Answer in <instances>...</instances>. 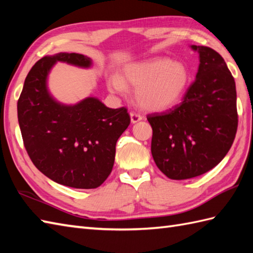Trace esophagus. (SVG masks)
Listing matches in <instances>:
<instances>
[{
  "label": "esophagus",
  "mask_w": 253,
  "mask_h": 253,
  "mask_svg": "<svg viewBox=\"0 0 253 253\" xmlns=\"http://www.w3.org/2000/svg\"><path fill=\"white\" fill-rule=\"evenodd\" d=\"M141 120H142V116L140 114H138V113H135V112L130 113V121L132 124H135Z\"/></svg>",
  "instance_id": "34e87169"
}]
</instances>
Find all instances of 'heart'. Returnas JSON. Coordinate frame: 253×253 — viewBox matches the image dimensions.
<instances>
[{"instance_id":"b5f03b06","label":"heart","mask_w":253,"mask_h":253,"mask_svg":"<svg viewBox=\"0 0 253 253\" xmlns=\"http://www.w3.org/2000/svg\"><path fill=\"white\" fill-rule=\"evenodd\" d=\"M190 75L182 63L169 58L130 64L124 69L123 79L112 76L107 87L114 93L125 94L127 85L137 88L136 99L142 109L166 111L174 106L185 94Z\"/></svg>"}]
</instances>
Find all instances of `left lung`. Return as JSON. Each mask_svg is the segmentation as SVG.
<instances>
[{"mask_svg":"<svg viewBox=\"0 0 253 253\" xmlns=\"http://www.w3.org/2000/svg\"><path fill=\"white\" fill-rule=\"evenodd\" d=\"M191 49L198 51L200 64L182 102L147 116L154 162L176 180L215 168L232 147L238 126L236 84L224 58L211 47Z\"/></svg>","mask_w":253,"mask_h":253,"instance_id":"1","label":"left lung"}]
</instances>
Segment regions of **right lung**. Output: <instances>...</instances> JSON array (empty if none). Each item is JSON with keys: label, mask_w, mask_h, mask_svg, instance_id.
Returning <instances> with one entry per match:
<instances>
[{"label": "right lung", "mask_w": 253, "mask_h": 253, "mask_svg": "<svg viewBox=\"0 0 253 253\" xmlns=\"http://www.w3.org/2000/svg\"><path fill=\"white\" fill-rule=\"evenodd\" d=\"M56 62L84 68L92 64L78 53H57L32 66L17 102L24 146L36 168L53 181L93 189L111 174L116 142L130 116L126 107L110 109L93 96L74 105L53 99L46 79Z\"/></svg>", "instance_id": "right-lung-1"}]
</instances>
